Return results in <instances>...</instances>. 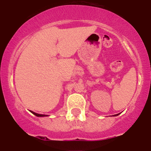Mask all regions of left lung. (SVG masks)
Returning <instances> with one entry per match:
<instances>
[{"mask_svg":"<svg viewBox=\"0 0 151 151\" xmlns=\"http://www.w3.org/2000/svg\"><path fill=\"white\" fill-rule=\"evenodd\" d=\"M117 115H118V114H117V115H115V116H117Z\"/></svg>","mask_w":151,"mask_h":151,"instance_id":"8db88e82","label":"left lung"}]
</instances>
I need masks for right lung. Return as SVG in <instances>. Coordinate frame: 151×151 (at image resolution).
I'll list each match as a JSON object with an SVG mask.
<instances>
[{
    "label": "right lung",
    "mask_w": 151,
    "mask_h": 151,
    "mask_svg": "<svg viewBox=\"0 0 151 151\" xmlns=\"http://www.w3.org/2000/svg\"><path fill=\"white\" fill-rule=\"evenodd\" d=\"M30 112H32V113L33 114V115H35L36 116H38V117H44V116H47L46 115H41V114H38V113H36V112H33V111H30Z\"/></svg>",
    "instance_id": "right-lung-1"
}]
</instances>
